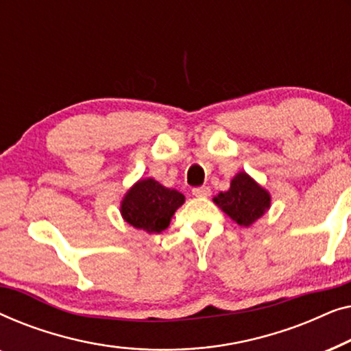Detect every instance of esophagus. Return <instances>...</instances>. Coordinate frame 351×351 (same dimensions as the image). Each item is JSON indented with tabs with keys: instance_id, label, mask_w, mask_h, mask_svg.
Masks as SVG:
<instances>
[{
	"instance_id": "1",
	"label": "esophagus",
	"mask_w": 351,
	"mask_h": 351,
	"mask_svg": "<svg viewBox=\"0 0 351 351\" xmlns=\"http://www.w3.org/2000/svg\"><path fill=\"white\" fill-rule=\"evenodd\" d=\"M191 193L196 198H208V196H210V189L209 186H196V189L191 190Z\"/></svg>"
}]
</instances>
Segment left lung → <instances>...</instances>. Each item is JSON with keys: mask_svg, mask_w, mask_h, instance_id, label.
I'll use <instances>...</instances> for the list:
<instances>
[{"mask_svg": "<svg viewBox=\"0 0 351 351\" xmlns=\"http://www.w3.org/2000/svg\"><path fill=\"white\" fill-rule=\"evenodd\" d=\"M213 201L241 227L251 225L270 209L271 195L251 176L241 171L230 182L227 191H220Z\"/></svg>", "mask_w": 351, "mask_h": 351, "instance_id": "1", "label": "left lung"}]
</instances>
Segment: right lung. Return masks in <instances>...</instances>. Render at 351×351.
Here are the masks:
<instances>
[{"label":"right lung","instance_id":"obj_1","mask_svg":"<svg viewBox=\"0 0 351 351\" xmlns=\"http://www.w3.org/2000/svg\"><path fill=\"white\" fill-rule=\"evenodd\" d=\"M185 203V196L155 179H141L123 196L119 213L134 228L161 233L169 227L172 215Z\"/></svg>","mask_w":351,"mask_h":351}]
</instances>
